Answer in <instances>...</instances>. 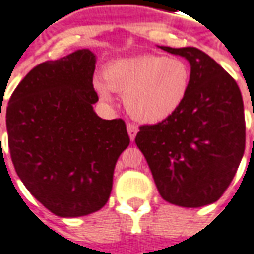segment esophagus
Listing matches in <instances>:
<instances>
[{"label": "esophagus", "instance_id": "1", "mask_svg": "<svg viewBox=\"0 0 254 254\" xmlns=\"http://www.w3.org/2000/svg\"><path fill=\"white\" fill-rule=\"evenodd\" d=\"M127 133H129V137H130V140H134V137H136V134H137V127L134 125V124H132V122H129L127 124Z\"/></svg>", "mask_w": 254, "mask_h": 254}]
</instances>
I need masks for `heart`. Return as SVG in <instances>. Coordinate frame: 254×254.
<instances>
[{
    "instance_id": "obj_1",
    "label": "heart",
    "mask_w": 254,
    "mask_h": 254,
    "mask_svg": "<svg viewBox=\"0 0 254 254\" xmlns=\"http://www.w3.org/2000/svg\"><path fill=\"white\" fill-rule=\"evenodd\" d=\"M102 81L95 82L100 99L111 100V91L125 95L129 114L137 121L159 122L175 114L190 89L189 64L180 58L141 55L115 60L104 67Z\"/></svg>"
}]
</instances>
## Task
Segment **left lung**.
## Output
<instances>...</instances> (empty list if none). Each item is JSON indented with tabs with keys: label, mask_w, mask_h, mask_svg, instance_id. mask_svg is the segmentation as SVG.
I'll return each mask as SVG.
<instances>
[{
	"label": "left lung",
	"mask_w": 254,
	"mask_h": 254,
	"mask_svg": "<svg viewBox=\"0 0 254 254\" xmlns=\"http://www.w3.org/2000/svg\"><path fill=\"white\" fill-rule=\"evenodd\" d=\"M161 49L190 62L189 93L175 114L141 125L134 141L165 201L205 206L224 194L244 157L242 95L235 79L198 48Z\"/></svg>",
	"instance_id": "8db88e82"
}]
</instances>
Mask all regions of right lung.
<instances>
[{
	"instance_id": "right-lung-1",
	"label": "right lung",
	"mask_w": 254,
	"mask_h": 254,
	"mask_svg": "<svg viewBox=\"0 0 254 254\" xmlns=\"http://www.w3.org/2000/svg\"><path fill=\"white\" fill-rule=\"evenodd\" d=\"M95 64L96 56L79 49L35 65L5 113L17 176L60 217L86 216L107 203L117 159L130 141L124 120L93 111Z\"/></svg>"
}]
</instances>
